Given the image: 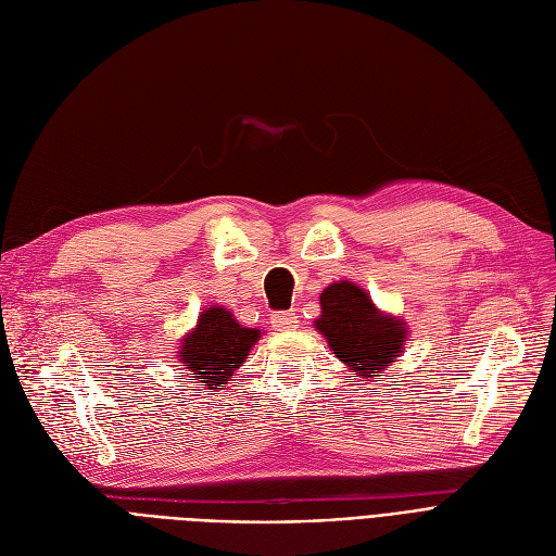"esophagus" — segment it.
Segmentation results:
<instances>
[{"label":"esophagus","instance_id":"esophagus-1","mask_svg":"<svg viewBox=\"0 0 556 556\" xmlns=\"http://www.w3.org/2000/svg\"><path fill=\"white\" fill-rule=\"evenodd\" d=\"M298 313L295 311H279L273 315V327H277L279 331H286V329H295L298 327Z\"/></svg>","mask_w":556,"mask_h":556}]
</instances>
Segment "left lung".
I'll return each mask as SVG.
<instances>
[{
	"instance_id": "left-lung-1",
	"label": "left lung",
	"mask_w": 556,
	"mask_h": 556,
	"mask_svg": "<svg viewBox=\"0 0 556 556\" xmlns=\"http://www.w3.org/2000/svg\"><path fill=\"white\" fill-rule=\"evenodd\" d=\"M319 304L323 315L315 327L329 340L331 352L358 376H383L403 349L405 329L399 319L378 313L365 290L349 281L329 286Z\"/></svg>"
}]
</instances>
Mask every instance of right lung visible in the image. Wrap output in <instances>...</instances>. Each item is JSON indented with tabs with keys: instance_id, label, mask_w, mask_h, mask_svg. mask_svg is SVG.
<instances>
[{
	"instance_id": "1",
	"label": "right lung",
	"mask_w": 556,
	"mask_h": 556,
	"mask_svg": "<svg viewBox=\"0 0 556 556\" xmlns=\"http://www.w3.org/2000/svg\"><path fill=\"white\" fill-rule=\"evenodd\" d=\"M258 336L261 331L241 327L229 311L210 308L200 315L195 331L182 340L180 358L195 374L193 378H204L202 383L210 390H223L227 378L245 363Z\"/></svg>"
}]
</instances>
